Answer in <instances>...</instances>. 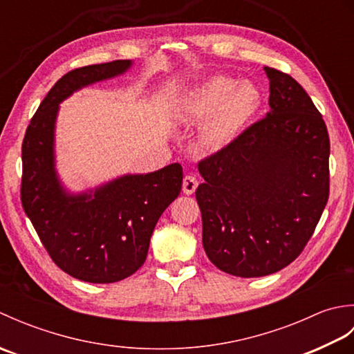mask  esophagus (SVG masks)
<instances>
[{
	"label": "esophagus",
	"instance_id": "obj_1",
	"mask_svg": "<svg viewBox=\"0 0 354 354\" xmlns=\"http://www.w3.org/2000/svg\"><path fill=\"white\" fill-rule=\"evenodd\" d=\"M198 189V179L193 175H187L183 181V192L185 194H193Z\"/></svg>",
	"mask_w": 354,
	"mask_h": 354
}]
</instances>
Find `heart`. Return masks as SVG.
<instances>
[{"instance_id":"obj_1","label":"heart","mask_w":354,"mask_h":354,"mask_svg":"<svg viewBox=\"0 0 354 354\" xmlns=\"http://www.w3.org/2000/svg\"><path fill=\"white\" fill-rule=\"evenodd\" d=\"M261 104L263 94L254 82L212 76L185 94L183 114L192 122H204L202 140L207 146L222 147L243 132Z\"/></svg>"}]
</instances>
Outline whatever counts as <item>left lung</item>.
Instances as JSON below:
<instances>
[{
  "instance_id": "left-lung-1",
  "label": "left lung",
  "mask_w": 354,
  "mask_h": 354,
  "mask_svg": "<svg viewBox=\"0 0 354 354\" xmlns=\"http://www.w3.org/2000/svg\"><path fill=\"white\" fill-rule=\"evenodd\" d=\"M270 111L198 164L196 199L209 261L236 277L274 274L309 242L328 201L330 140L289 74L268 68Z\"/></svg>"
}]
</instances>
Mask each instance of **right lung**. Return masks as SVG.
<instances>
[{"instance_id": "obj_1", "label": "right lung", "mask_w": 354, "mask_h": 354, "mask_svg": "<svg viewBox=\"0 0 354 354\" xmlns=\"http://www.w3.org/2000/svg\"><path fill=\"white\" fill-rule=\"evenodd\" d=\"M131 61L76 68L59 79L22 141L21 202L51 260L88 283H115L146 261L155 225L181 193L183 167L124 175L94 192L66 193L55 169L59 103L74 91L129 70Z\"/></svg>"}]
</instances>
